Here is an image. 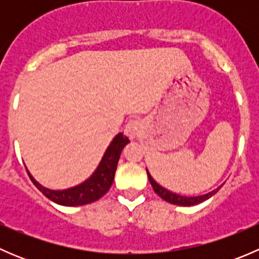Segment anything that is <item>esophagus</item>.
<instances>
[{"label": "esophagus", "mask_w": 259, "mask_h": 259, "mask_svg": "<svg viewBox=\"0 0 259 259\" xmlns=\"http://www.w3.org/2000/svg\"><path fill=\"white\" fill-rule=\"evenodd\" d=\"M140 130H142V121L138 119H132L130 121H127L126 125H125L124 134L126 135L129 139H135V138L139 135Z\"/></svg>", "instance_id": "esophagus-1"}]
</instances>
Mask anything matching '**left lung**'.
Segmentation results:
<instances>
[{
    "mask_svg": "<svg viewBox=\"0 0 259 259\" xmlns=\"http://www.w3.org/2000/svg\"><path fill=\"white\" fill-rule=\"evenodd\" d=\"M146 173H148L149 182H150L154 192H155L156 194L161 198V199H164L165 202H168V203H171V204L183 205V207H190V205L199 204V203L209 199L210 197H213V195L218 192L219 188H221V187L217 188V189H214L213 192L207 193V194H204V195H198V197H185V195H179V194H177V193L170 192V190L165 189V188L161 187L160 184H158V183L153 179V177L150 176V173L148 171V169H146Z\"/></svg>",
    "mask_w": 259,
    "mask_h": 259,
    "instance_id": "8db88e82",
    "label": "left lung"
}]
</instances>
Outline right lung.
<instances>
[{
	"label": "right lung",
	"instance_id": "add662e5",
	"mask_svg": "<svg viewBox=\"0 0 259 259\" xmlns=\"http://www.w3.org/2000/svg\"><path fill=\"white\" fill-rule=\"evenodd\" d=\"M127 143H130V140L126 137H124L122 133H119L114 138L113 142L110 143V145L108 146L100 164L93 173V176L86 179L83 183H81V184L69 188V189L51 190L49 188L42 187L38 182H36L28 170L27 174L30 177L31 182L36 185V188L45 197H48L50 200L57 203V204L67 205V207L89 204V203L96 202V200L100 199L110 189L111 184L114 182L120 154H121L122 149Z\"/></svg>",
	"mask_w": 259,
	"mask_h": 259
}]
</instances>
